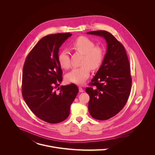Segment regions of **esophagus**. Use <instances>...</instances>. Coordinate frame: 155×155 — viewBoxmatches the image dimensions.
Listing matches in <instances>:
<instances>
[{
  "label": "esophagus",
  "instance_id": "esophagus-1",
  "mask_svg": "<svg viewBox=\"0 0 155 155\" xmlns=\"http://www.w3.org/2000/svg\"><path fill=\"white\" fill-rule=\"evenodd\" d=\"M78 88H79V91L80 92V93H83V92H84V90H83V88L81 87V86H79L78 87Z\"/></svg>",
  "mask_w": 155,
  "mask_h": 155
}]
</instances>
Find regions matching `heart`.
I'll use <instances>...</instances> for the list:
<instances>
[{
    "instance_id": "heart-1",
    "label": "heart",
    "mask_w": 155,
    "mask_h": 155,
    "mask_svg": "<svg viewBox=\"0 0 155 155\" xmlns=\"http://www.w3.org/2000/svg\"><path fill=\"white\" fill-rule=\"evenodd\" d=\"M71 45L74 50L83 54L81 61L83 65L73 69L66 75L65 79L70 83L82 84L89 77L90 68L96 70L100 67L104 60V53L101 47L96 46L93 40L84 36L78 37ZM58 59L62 68L69 69L71 67L69 52L68 50H62Z\"/></svg>"
}]
</instances>
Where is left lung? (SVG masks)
<instances>
[{
    "mask_svg": "<svg viewBox=\"0 0 155 155\" xmlns=\"http://www.w3.org/2000/svg\"><path fill=\"white\" fill-rule=\"evenodd\" d=\"M103 37L107 51L100 68L91 80L94 87H86L90 96L88 110L91 117L106 120L116 115L124 107L130 92L132 80L127 56L122 44L110 32H87Z\"/></svg>",
    "mask_w": 155,
    "mask_h": 155,
    "instance_id": "1",
    "label": "left lung"
}]
</instances>
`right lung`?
Returning <instances> with one entry per match:
<instances>
[{
    "instance_id": "1",
    "label": "right lung",
    "mask_w": 155,
    "mask_h": 155,
    "mask_svg": "<svg viewBox=\"0 0 155 155\" xmlns=\"http://www.w3.org/2000/svg\"><path fill=\"white\" fill-rule=\"evenodd\" d=\"M72 35L67 32L43 37L30 51L23 66L24 100L38 118L51 124L69 117L71 105L78 93L77 86L73 83L61 86L59 92L56 91L62 80L59 49Z\"/></svg>"
}]
</instances>
